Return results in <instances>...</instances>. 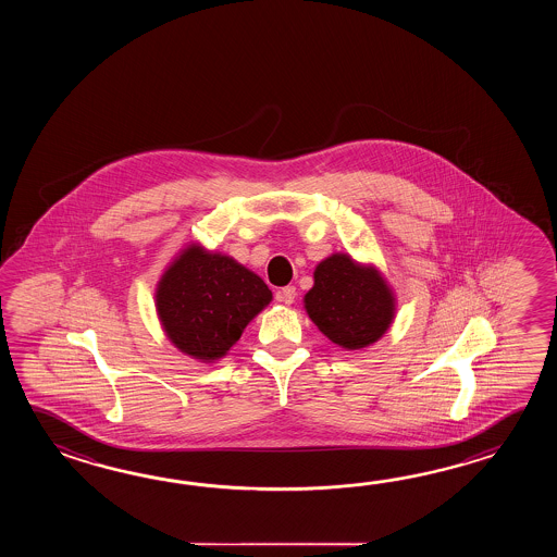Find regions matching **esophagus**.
<instances>
[{
  "label": "esophagus",
  "instance_id": "34e87169",
  "mask_svg": "<svg viewBox=\"0 0 557 557\" xmlns=\"http://www.w3.org/2000/svg\"><path fill=\"white\" fill-rule=\"evenodd\" d=\"M295 286H284L283 290H278V293H276V300H278V302H283V305H293V302H295Z\"/></svg>",
  "mask_w": 557,
  "mask_h": 557
}]
</instances>
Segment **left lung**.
<instances>
[{
  "mask_svg": "<svg viewBox=\"0 0 557 557\" xmlns=\"http://www.w3.org/2000/svg\"><path fill=\"white\" fill-rule=\"evenodd\" d=\"M305 308L329 341L344 350H360L391 329L396 298L376 267L334 252L317 264Z\"/></svg>",
  "mask_w": 557,
  "mask_h": 557,
  "instance_id": "1",
  "label": "left lung"
}]
</instances>
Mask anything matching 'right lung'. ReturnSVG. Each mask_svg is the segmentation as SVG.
I'll list each match as a JSON object with an SVG mask.
<instances>
[{"mask_svg": "<svg viewBox=\"0 0 557 557\" xmlns=\"http://www.w3.org/2000/svg\"><path fill=\"white\" fill-rule=\"evenodd\" d=\"M271 300L273 293L259 274L199 243L178 252L154 288L166 338L201 362L223 358Z\"/></svg>", "mask_w": 557, "mask_h": 557, "instance_id": "right-lung-1", "label": "right lung"}]
</instances>
